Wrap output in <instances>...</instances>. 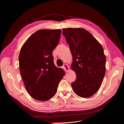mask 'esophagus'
I'll return each mask as SVG.
<instances>
[{
  "instance_id": "obj_1",
  "label": "esophagus",
  "mask_w": 124,
  "mask_h": 124,
  "mask_svg": "<svg viewBox=\"0 0 124 124\" xmlns=\"http://www.w3.org/2000/svg\"><path fill=\"white\" fill-rule=\"evenodd\" d=\"M62 69L64 70V71L66 72H68V71L69 70V67L67 65L65 64L62 66Z\"/></svg>"
}]
</instances>
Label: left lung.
Listing matches in <instances>:
<instances>
[{
  "mask_svg": "<svg viewBox=\"0 0 124 124\" xmlns=\"http://www.w3.org/2000/svg\"><path fill=\"white\" fill-rule=\"evenodd\" d=\"M62 35L73 57L71 69L77 76L71 83L73 91L82 98H88L98 91L106 73L103 48L95 37L83 28H63Z\"/></svg>",
  "mask_w": 124,
  "mask_h": 124,
  "instance_id": "obj_1",
  "label": "left lung"
}]
</instances>
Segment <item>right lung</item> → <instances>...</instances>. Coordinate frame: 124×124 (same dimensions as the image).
I'll return each instance as SVG.
<instances>
[{
	"instance_id": "obj_1",
	"label": "right lung",
	"mask_w": 124,
	"mask_h": 124,
	"mask_svg": "<svg viewBox=\"0 0 124 124\" xmlns=\"http://www.w3.org/2000/svg\"><path fill=\"white\" fill-rule=\"evenodd\" d=\"M60 29H40L33 33L22 46L19 66L25 88L33 99L46 101L57 92L65 72L54 63L52 53L59 43Z\"/></svg>"
}]
</instances>
